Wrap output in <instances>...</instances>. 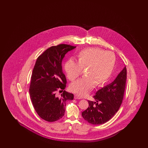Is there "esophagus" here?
Segmentation results:
<instances>
[{
    "mask_svg": "<svg viewBox=\"0 0 148 148\" xmlns=\"http://www.w3.org/2000/svg\"><path fill=\"white\" fill-rule=\"evenodd\" d=\"M74 98H75V99H82V97H80V96H79L78 95H75L74 96Z\"/></svg>",
    "mask_w": 148,
    "mask_h": 148,
    "instance_id": "esophagus-1",
    "label": "esophagus"
}]
</instances>
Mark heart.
Masks as SVG:
<instances>
[{"label":"heart","mask_w":148,"mask_h":148,"mask_svg":"<svg viewBox=\"0 0 148 148\" xmlns=\"http://www.w3.org/2000/svg\"><path fill=\"white\" fill-rule=\"evenodd\" d=\"M78 62L73 59L67 60L64 69L68 78L74 81L86 69L87 76L70 86V90L80 96H85L97 84L101 87L105 84L113 71L116 57L111 52L98 47H90L81 51L77 55Z\"/></svg>","instance_id":"heart-1"}]
</instances>
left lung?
Returning <instances> with one entry per match:
<instances>
[{"instance_id":"8db88e82","label":"left lung","mask_w":148,"mask_h":148,"mask_svg":"<svg viewBox=\"0 0 148 148\" xmlns=\"http://www.w3.org/2000/svg\"><path fill=\"white\" fill-rule=\"evenodd\" d=\"M126 75L125 66L113 82L96 92L93 96L96 101H88L89 107L82 112V116L87 122L99 125L107 122L114 116L123 101Z\"/></svg>"}]
</instances>
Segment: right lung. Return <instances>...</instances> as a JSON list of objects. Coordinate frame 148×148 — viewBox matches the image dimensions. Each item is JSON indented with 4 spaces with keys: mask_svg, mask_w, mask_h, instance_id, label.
Listing matches in <instances>:
<instances>
[{
    "mask_svg": "<svg viewBox=\"0 0 148 148\" xmlns=\"http://www.w3.org/2000/svg\"><path fill=\"white\" fill-rule=\"evenodd\" d=\"M76 47L61 44L52 46L38 57L32 74L29 89L35 110L38 116L49 122L63 116L67 101L73 95L64 90L66 76L62 72V61L65 54ZM63 91L60 97L56 91Z\"/></svg>",
    "mask_w": 148,
    "mask_h": 148,
    "instance_id": "obj_1",
    "label": "right lung"
}]
</instances>
